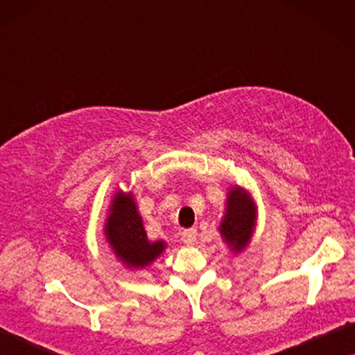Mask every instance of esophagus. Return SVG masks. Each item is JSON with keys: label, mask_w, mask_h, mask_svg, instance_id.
Returning a JSON list of instances; mask_svg holds the SVG:
<instances>
[{"label": "esophagus", "mask_w": 355, "mask_h": 355, "mask_svg": "<svg viewBox=\"0 0 355 355\" xmlns=\"http://www.w3.org/2000/svg\"><path fill=\"white\" fill-rule=\"evenodd\" d=\"M196 241H197V230H196V227H189V230L182 232V242L186 245H193V244H196Z\"/></svg>", "instance_id": "34e87169"}]
</instances>
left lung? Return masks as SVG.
Instances as JSON below:
<instances>
[{"mask_svg":"<svg viewBox=\"0 0 355 355\" xmlns=\"http://www.w3.org/2000/svg\"><path fill=\"white\" fill-rule=\"evenodd\" d=\"M257 221V207L250 193L242 187L227 192L226 211L220 223V234L234 254H239L250 242Z\"/></svg>","mask_w":355,"mask_h":355,"instance_id":"1","label":"left lung"}]
</instances>
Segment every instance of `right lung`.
<instances>
[{"label": "right lung", "instance_id": "obj_1", "mask_svg": "<svg viewBox=\"0 0 355 355\" xmlns=\"http://www.w3.org/2000/svg\"><path fill=\"white\" fill-rule=\"evenodd\" d=\"M105 236L114 255L129 268H145L163 254L166 242L148 241L132 193L118 191L111 200Z\"/></svg>", "mask_w": 355, "mask_h": 355}]
</instances>
